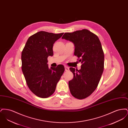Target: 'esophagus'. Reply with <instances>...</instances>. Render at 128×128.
I'll use <instances>...</instances> for the list:
<instances>
[{
	"label": "esophagus",
	"mask_w": 128,
	"mask_h": 128,
	"mask_svg": "<svg viewBox=\"0 0 128 128\" xmlns=\"http://www.w3.org/2000/svg\"><path fill=\"white\" fill-rule=\"evenodd\" d=\"M65 71H68L69 70V68L67 67V66H65Z\"/></svg>",
	"instance_id": "obj_1"
}]
</instances>
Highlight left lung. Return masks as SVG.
I'll use <instances>...</instances> for the list:
<instances>
[{
    "label": "left lung",
    "instance_id": "left-lung-1",
    "mask_svg": "<svg viewBox=\"0 0 128 128\" xmlns=\"http://www.w3.org/2000/svg\"><path fill=\"white\" fill-rule=\"evenodd\" d=\"M62 39L73 43L74 55L80 58V70L70 68L73 78L68 82V86L74 98L84 99L96 89L103 72L104 54L101 44L96 34L86 29L66 32Z\"/></svg>",
    "mask_w": 128,
    "mask_h": 128
}]
</instances>
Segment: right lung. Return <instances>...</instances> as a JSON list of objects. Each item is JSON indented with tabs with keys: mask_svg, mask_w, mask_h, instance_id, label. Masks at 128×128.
<instances>
[{
	"mask_svg": "<svg viewBox=\"0 0 128 128\" xmlns=\"http://www.w3.org/2000/svg\"><path fill=\"white\" fill-rule=\"evenodd\" d=\"M63 34L39 32L28 38L22 51V68L27 84L39 98H48L54 92L64 72L62 65L49 68L47 64L48 56L53 55L54 44Z\"/></svg>",
	"mask_w": 128,
	"mask_h": 128,
	"instance_id": "right-lung-1",
	"label": "right lung"
}]
</instances>
